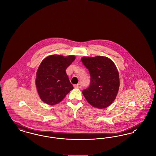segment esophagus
<instances>
[{
	"instance_id": "34e87169",
	"label": "esophagus",
	"mask_w": 156,
	"mask_h": 156,
	"mask_svg": "<svg viewBox=\"0 0 156 156\" xmlns=\"http://www.w3.org/2000/svg\"><path fill=\"white\" fill-rule=\"evenodd\" d=\"M75 88H81V83H78V84H76L74 85Z\"/></svg>"
}]
</instances>
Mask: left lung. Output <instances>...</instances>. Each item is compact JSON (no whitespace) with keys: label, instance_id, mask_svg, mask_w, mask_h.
I'll use <instances>...</instances> for the list:
<instances>
[{"label":"left lung","instance_id":"1","mask_svg":"<svg viewBox=\"0 0 156 156\" xmlns=\"http://www.w3.org/2000/svg\"><path fill=\"white\" fill-rule=\"evenodd\" d=\"M81 61L90 76L89 87L82 90L83 96L94 107H108L119 90V73L116 66L111 59L104 56L83 57Z\"/></svg>","mask_w":156,"mask_h":156}]
</instances>
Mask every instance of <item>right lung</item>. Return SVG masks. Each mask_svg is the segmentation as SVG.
I'll use <instances>...</instances> for the list:
<instances>
[{
    "mask_svg": "<svg viewBox=\"0 0 156 156\" xmlns=\"http://www.w3.org/2000/svg\"><path fill=\"white\" fill-rule=\"evenodd\" d=\"M75 59L74 55L55 54L43 60L37 69L36 85L39 97L44 103L58 104L73 89L66 70Z\"/></svg>",
    "mask_w": 156,
    "mask_h": 156,
    "instance_id": "obj_1",
    "label": "right lung"
}]
</instances>
